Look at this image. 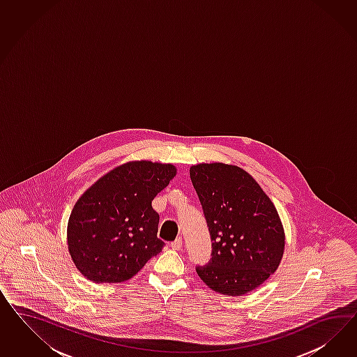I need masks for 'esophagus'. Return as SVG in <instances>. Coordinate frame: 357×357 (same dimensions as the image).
I'll return each instance as SVG.
<instances>
[{
    "mask_svg": "<svg viewBox=\"0 0 357 357\" xmlns=\"http://www.w3.org/2000/svg\"><path fill=\"white\" fill-rule=\"evenodd\" d=\"M182 246H183L182 238H176L174 242H172V249L173 250H181Z\"/></svg>",
    "mask_w": 357,
    "mask_h": 357,
    "instance_id": "esophagus-1",
    "label": "esophagus"
}]
</instances>
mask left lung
I'll use <instances>...</instances> for the list:
<instances>
[{
  "label": "left lung",
  "instance_id": "1",
  "mask_svg": "<svg viewBox=\"0 0 357 357\" xmlns=\"http://www.w3.org/2000/svg\"><path fill=\"white\" fill-rule=\"evenodd\" d=\"M190 176L212 241V258L196 272L225 296L254 291L280 264L285 234L280 217L257 181L225 163L191 166Z\"/></svg>",
  "mask_w": 357,
  "mask_h": 357
}]
</instances>
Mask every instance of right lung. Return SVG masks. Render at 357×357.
Segmentation results:
<instances>
[{
    "label": "right lung",
    "instance_id": "obj_1",
    "mask_svg": "<svg viewBox=\"0 0 357 357\" xmlns=\"http://www.w3.org/2000/svg\"><path fill=\"white\" fill-rule=\"evenodd\" d=\"M176 175L172 163L132 161L99 178L77 200L68 221V249L94 282H123L162 251L151 200Z\"/></svg>",
    "mask_w": 357,
    "mask_h": 357
}]
</instances>
